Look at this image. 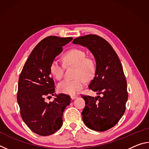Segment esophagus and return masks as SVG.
Wrapping results in <instances>:
<instances>
[{
	"label": "esophagus",
	"mask_w": 149,
	"mask_h": 149,
	"mask_svg": "<svg viewBox=\"0 0 149 149\" xmlns=\"http://www.w3.org/2000/svg\"><path fill=\"white\" fill-rule=\"evenodd\" d=\"M77 97V95H71L72 99H76Z\"/></svg>",
	"instance_id": "34e87169"
}]
</instances>
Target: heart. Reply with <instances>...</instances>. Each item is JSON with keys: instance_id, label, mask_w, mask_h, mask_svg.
<instances>
[{"instance_id": "b5f03b06", "label": "heart", "mask_w": 149, "mask_h": 149, "mask_svg": "<svg viewBox=\"0 0 149 149\" xmlns=\"http://www.w3.org/2000/svg\"><path fill=\"white\" fill-rule=\"evenodd\" d=\"M64 62L57 59L52 60L50 65L51 74L57 80H61L64 75L65 65L76 66L75 79L64 80L60 83L58 89L60 92L68 95H74L84 87L86 80L94 76L96 65L94 60L87 57L84 50L73 49L67 51L63 56Z\"/></svg>"}]
</instances>
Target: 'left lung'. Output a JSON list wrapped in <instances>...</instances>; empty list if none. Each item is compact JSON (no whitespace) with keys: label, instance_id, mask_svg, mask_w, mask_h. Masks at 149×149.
Segmentation results:
<instances>
[{"label":"left lung","instance_id":"1","mask_svg":"<svg viewBox=\"0 0 149 149\" xmlns=\"http://www.w3.org/2000/svg\"><path fill=\"white\" fill-rule=\"evenodd\" d=\"M73 43L87 47L94 55L96 72L89 89L102 95H81L85 101L83 120L91 130L104 132L116 125L125 110L128 93L122 64L109 42L99 35L77 37Z\"/></svg>","mask_w":149,"mask_h":149}]
</instances>
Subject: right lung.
I'll use <instances>...</instances> for the list:
<instances>
[{
	"mask_svg": "<svg viewBox=\"0 0 149 149\" xmlns=\"http://www.w3.org/2000/svg\"><path fill=\"white\" fill-rule=\"evenodd\" d=\"M72 39L56 36L42 39L20 73L17 93L20 115L29 129L39 135L53 134L61 127L63 112L71 101V97L64 93L56 95L54 101L47 102L45 99L54 95L56 87L50 75V64Z\"/></svg>",
	"mask_w": 149,
	"mask_h": 149,
	"instance_id": "1",
	"label": "right lung"
}]
</instances>
